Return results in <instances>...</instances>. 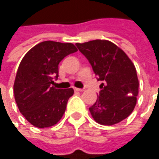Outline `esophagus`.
<instances>
[{
    "label": "esophagus",
    "mask_w": 159,
    "mask_h": 159,
    "mask_svg": "<svg viewBox=\"0 0 159 159\" xmlns=\"http://www.w3.org/2000/svg\"><path fill=\"white\" fill-rule=\"evenodd\" d=\"M75 90L77 92H83L84 91V89H81V88H75Z\"/></svg>",
    "instance_id": "esophagus-1"
}]
</instances>
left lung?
I'll list each match as a JSON object with an SVG mask.
<instances>
[{
  "instance_id": "obj_1",
  "label": "left lung",
  "mask_w": 159,
  "mask_h": 159,
  "mask_svg": "<svg viewBox=\"0 0 159 159\" xmlns=\"http://www.w3.org/2000/svg\"><path fill=\"white\" fill-rule=\"evenodd\" d=\"M89 61L100 84L98 98L89 111L102 125H114L126 119L134 111L138 96L139 81L136 69L127 54L106 39L76 43Z\"/></svg>"
}]
</instances>
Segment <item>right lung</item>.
I'll list each match as a JSON object with an SVG mask.
<instances>
[{
  "label": "right lung",
  "instance_id": "add662e5",
  "mask_svg": "<svg viewBox=\"0 0 159 159\" xmlns=\"http://www.w3.org/2000/svg\"><path fill=\"white\" fill-rule=\"evenodd\" d=\"M75 51L73 43L48 40L34 46L22 59L14 84L15 99L33 126L51 127L62 118L74 89L56 88L53 78H58L61 61Z\"/></svg>",
  "mask_w": 159,
  "mask_h": 159
}]
</instances>
